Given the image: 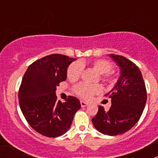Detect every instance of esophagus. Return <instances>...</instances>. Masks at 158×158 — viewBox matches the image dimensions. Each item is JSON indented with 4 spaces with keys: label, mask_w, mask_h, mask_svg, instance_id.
I'll return each instance as SVG.
<instances>
[{
    "label": "esophagus",
    "mask_w": 158,
    "mask_h": 158,
    "mask_svg": "<svg viewBox=\"0 0 158 158\" xmlns=\"http://www.w3.org/2000/svg\"><path fill=\"white\" fill-rule=\"evenodd\" d=\"M81 107H86V106H88V103H86V102L85 101H81Z\"/></svg>",
    "instance_id": "obj_1"
}]
</instances>
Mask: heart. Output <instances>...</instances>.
Masks as SVG:
<instances>
[{
  "label": "heart",
  "mask_w": 158,
  "mask_h": 158,
  "mask_svg": "<svg viewBox=\"0 0 158 158\" xmlns=\"http://www.w3.org/2000/svg\"><path fill=\"white\" fill-rule=\"evenodd\" d=\"M91 65L96 72L100 74V79L105 84H111L115 80V73L111 70L112 64L108 60L96 59L91 62ZM84 70L83 63L80 62H74L71 63L67 69V77L71 81L78 80L81 76ZM73 90L75 94L85 100H89L94 94L101 92V87L98 85H88L80 83L73 86Z\"/></svg>",
  "instance_id": "heart-1"
}]
</instances>
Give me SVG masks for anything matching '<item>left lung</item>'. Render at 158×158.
<instances>
[{
	"instance_id": "obj_1",
	"label": "left lung",
	"mask_w": 158,
	"mask_h": 158,
	"mask_svg": "<svg viewBox=\"0 0 158 158\" xmlns=\"http://www.w3.org/2000/svg\"><path fill=\"white\" fill-rule=\"evenodd\" d=\"M110 56L120 67L121 74L111 91L107 111L99 106L98 112L92 118L96 130L107 135H118L131 130L139 120L146 106L147 93L140 69L134 62L117 54Z\"/></svg>"
}]
</instances>
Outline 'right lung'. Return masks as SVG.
<instances>
[{
  "mask_svg": "<svg viewBox=\"0 0 158 158\" xmlns=\"http://www.w3.org/2000/svg\"><path fill=\"white\" fill-rule=\"evenodd\" d=\"M76 58L53 54L36 60L25 72L19 89V104L27 122L38 133L55 138L71 126L80 101L69 96L64 103L55 95L56 86L66 79L67 68Z\"/></svg>",
  "mask_w": 158,
  "mask_h": 158,
  "instance_id": "right-lung-1",
  "label": "right lung"
}]
</instances>
